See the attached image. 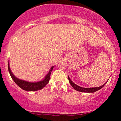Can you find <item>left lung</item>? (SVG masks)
Instances as JSON below:
<instances>
[{"label": "left lung", "mask_w": 121, "mask_h": 121, "mask_svg": "<svg viewBox=\"0 0 121 121\" xmlns=\"http://www.w3.org/2000/svg\"><path fill=\"white\" fill-rule=\"evenodd\" d=\"M68 80L69 81V83L73 87L74 89L76 90V91H81V92H85V93H94L97 91L98 90L101 89L102 87H104L105 86V85L106 84V82H105V84L102 85H101V86L99 87H89V88H86V87H82L80 86H78L77 85H76V84H74L73 81H72L71 79L69 78V77L68 76Z\"/></svg>", "instance_id": "1"}]
</instances>
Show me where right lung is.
Listing matches in <instances>:
<instances>
[{
	"label": "right lung",
	"mask_w": 121,
	"mask_h": 121,
	"mask_svg": "<svg viewBox=\"0 0 121 121\" xmlns=\"http://www.w3.org/2000/svg\"><path fill=\"white\" fill-rule=\"evenodd\" d=\"M54 66H52L50 69L49 72L48 73L46 76H45L44 78L41 81L35 82H28L27 81H24V80H20V79L17 78L13 75L12 72L11 70L10 67H9V62L8 63V72H9V74H10L11 77L12 78V80L14 81V82L16 84L19 86L20 88L26 91H37L39 90L42 89L43 87H44L49 82L50 80V76H51V73L52 72Z\"/></svg>",
	"instance_id": "obj_1"
}]
</instances>
